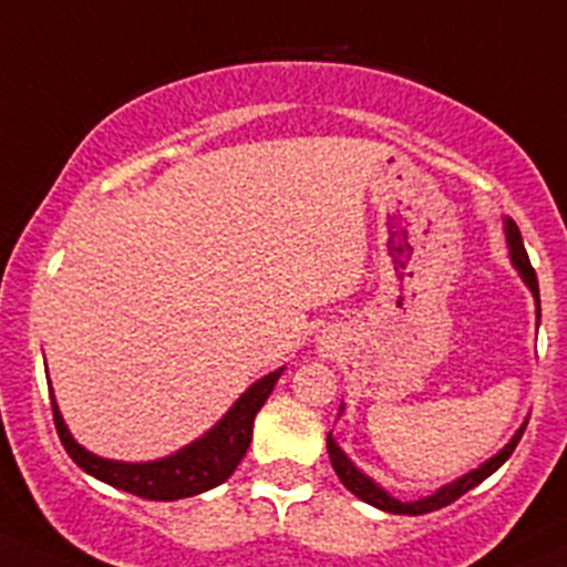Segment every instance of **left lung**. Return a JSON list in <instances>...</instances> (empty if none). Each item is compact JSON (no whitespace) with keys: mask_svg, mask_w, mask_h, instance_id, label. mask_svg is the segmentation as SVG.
<instances>
[{"mask_svg":"<svg viewBox=\"0 0 567 567\" xmlns=\"http://www.w3.org/2000/svg\"><path fill=\"white\" fill-rule=\"evenodd\" d=\"M504 235H507V249H509V260H513L515 271L520 274V279H524L526 288L532 290V296H535V307H537V318H540V290H537V277H535V268H532L529 262V255H526L524 249V238H520V229L518 224L513 221V218H504ZM346 406L340 404V412H343ZM526 430V421L520 423V430L515 432L513 437H509L507 446L502 449V452L493 454L491 460H485V463L480 465V468L468 471V474H463L460 480L449 482V485L437 487L432 496H423L417 498V502H401V498L390 496L388 491H384L382 485H377V482L371 480V476L362 474L360 468H357L354 463L349 460V454L343 452V449L334 443L332 432L327 435V452H329V460H332V468L334 474H338V480L343 482L346 491L354 493L357 498H362L365 504H371V507L382 509V513H393V515H423V513H432V509H441L446 507V504L457 502L460 496H465L468 491H474L476 485H482V482L487 480L491 474H496L498 468H502L504 463L509 460V454L515 452V446H518L520 435H524Z\"/></svg>","mask_w":567,"mask_h":567,"instance_id":"8db88e82","label":"left lung"}]
</instances>
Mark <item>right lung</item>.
Listing matches in <instances>:
<instances>
[{
  "label": "right lung",
  "instance_id": "obj_1",
  "mask_svg": "<svg viewBox=\"0 0 567 567\" xmlns=\"http://www.w3.org/2000/svg\"><path fill=\"white\" fill-rule=\"evenodd\" d=\"M282 371L285 368H277V371L266 373L255 384H249L240 393V399L224 412L221 421L202 437H196L194 443L168 454V457L150 460V463H121V460H107L87 452L85 446L74 441V435L65 426L52 390H49V395H52L54 426H58L60 443L85 474L104 482V485L132 493V496L150 498V502H177V498L213 491V487H218L233 476V471L238 468L251 443L255 415L266 404Z\"/></svg>",
  "mask_w": 567,
  "mask_h": 567
}]
</instances>
